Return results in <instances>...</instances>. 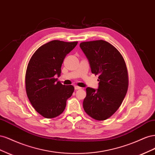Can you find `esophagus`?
<instances>
[{
	"mask_svg": "<svg viewBox=\"0 0 155 155\" xmlns=\"http://www.w3.org/2000/svg\"><path fill=\"white\" fill-rule=\"evenodd\" d=\"M74 88H75V90H79V89H81V88L80 87H78V86H75Z\"/></svg>",
	"mask_w": 155,
	"mask_h": 155,
	"instance_id": "34e87169",
	"label": "esophagus"
}]
</instances>
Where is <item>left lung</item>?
<instances>
[{
    "label": "left lung",
    "mask_w": 155,
    "mask_h": 155,
    "mask_svg": "<svg viewBox=\"0 0 155 155\" xmlns=\"http://www.w3.org/2000/svg\"><path fill=\"white\" fill-rule=\"evenodd\" d=\"M79 46L87 58L91 72L98 75L97 90L86 88L83 109L91 118L105 120L119 109L127 92L129 78L123 56L104 40L82 42Z\"/></svg>",
    "instance_id": "obj_1"
}]
</instances>
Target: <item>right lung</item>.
Returning <instances> with one entry per match:
<instances>
[{"label": "right lung", "instance_id": "add662e5", "mask_svg": "<svg viewBox=\"0 0 155 155\" xmlns=\"http://www.w3.org/2000/svg\"><path fill=\"white\" fill-rule=\"evenodd\" d=\"M78 41L54 40L43 45L33 54L28 64L25 85L28 97L35 110L46 118L63 113L67 100L74 91L72 85H64L58 78L66 55Z\"/></svg>", "mask_w": 155, "mask_h": 155}]
</instances>
